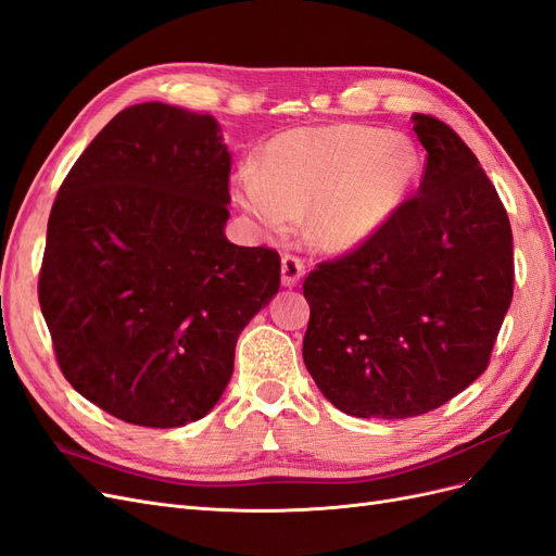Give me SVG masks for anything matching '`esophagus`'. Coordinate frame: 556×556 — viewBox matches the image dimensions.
Masks as SVG:
<instances>
[{"mask_svg":"<svg viewBox=\"0 0 556 556\" xmlns=\"http://www.w3.org/2000/svg\"><path fill=\"white\" fill-rule=\"evenodd\" d=\"M280 274H282V285L285 288H294V285L304 276V262H301L292 252H285L280 260Z\"/></svg>","mask_w":556,"mask_h":556,"instance_id":"obj_1","label":"esophagus"}]
</instances>
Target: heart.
Segmentation results:
<instances>
[{
  "instance_id": "1",
  "label": "heart",
  "mask_w": 556,
  "mask_h": 556,
  "mask_svg": "<svg viewBox=\"0 0 556 556\" xmlns=\"http://www.w3.org/2000/svg\"><path fill=\"white\" fill-rule=\"evenodd\" d=\"M417 148L362 125L290 129L266 146L262 166L237 174V197L268 231L306 215L308 239L350 250L390 220L419 178Z\"/></svg>"
}]
</instances>
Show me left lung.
Wrapping results in <instances>:
<instances>
[{"label": "left lung", "mask_w": 556, "mask_h": 556, "mask_svg": "<svg viewBox=\"0 0 556 556\" xmlns=\"http://www.w3.org/2000/svg\"><path fill=\"white\" fill-rule=\"evenodd\" d=\"M413 123L427 150L417 194L304 280V364L355 417L406 419L464 392L513 301V231L492 180L452 127Z\"/></svg>", "instance_id": "left-lung-1"}]
</instances>
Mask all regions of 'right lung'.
I'll return each instance as SVG.
<instances>
[{
	"instance_id": "right-lung-1",
	"label": "right lung",
	"mask_w": 556,
	"mask_h": 556,
	"mask_svg": "<svg viewBox=\"0 0 556 556\" xmlns=\"http://www.w3.org/2000/svg\"><path fill=\"white\" fill-rule=\"evenodd\" d=\"M229 172L213 115L148 102L117 113L58 192L41 313L64 378L123 422L204 417L280 288L276 250L225 237Z\"/></svg>"
}]
</instances>
